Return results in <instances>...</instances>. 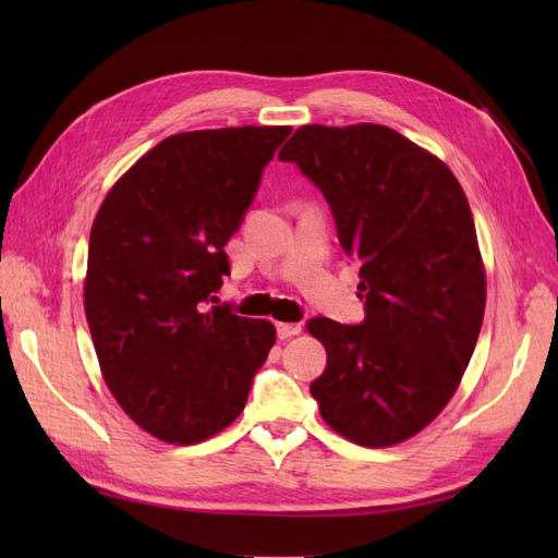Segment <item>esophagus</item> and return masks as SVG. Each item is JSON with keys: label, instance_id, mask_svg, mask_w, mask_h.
Here are the masks:
<instances>
[{"label": "esophagus", "instance_id": "obj_1", "mask_svg": "<svg viewBox=\"0 0 558 558\" xmlns=\"http://www.w3.org/2000/svg\"><path fill=\"white\" fill-rule=\"evenodd\" d=\"M302 333V324H278V338H292Z\"/></svg>", "mask_w": 558, "mask_h": 558}]
</instances>
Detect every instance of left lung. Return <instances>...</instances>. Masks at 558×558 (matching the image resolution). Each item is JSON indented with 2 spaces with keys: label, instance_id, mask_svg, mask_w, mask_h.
I'll return each mask as SVG.
<instances>
[{
  "label": "left lung",
  "instance_id": "8db88e82",
  "mask_svg": "<svg viewBox=\"0 0 558 558\" xmlns=\"http://www.w3.org/2000/svg\"><path fill=\"white\" fill-rule=\"evenodd\" d=\"M278 158L322 189L360 260L364 322L306 324L328 354L318 412L352 444L408 441L453 398L480 338L487 272L468 196L444 160L381 124H304Z\"/></svg>",
  "mask_w": 558,
  "mask_h": 558
}]
</instances>
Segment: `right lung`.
<instances>
[{"label":"right lung","mask_w":558,"mask_h":558,"mask_svg":"<svg viewBox=\"0 0 558 558\" xmlns=\"http://www.w3.org/2000/svg\"><path fill=\"white\" fill-rule=\"evenodd\" d=\"M290 126L172 134L129 168L90 228L83 310L120 408L160 441L192 446L230 426L276 326L208 306Z\"/></svg>","instance_id":"right-lung-1"}]
</instances>
